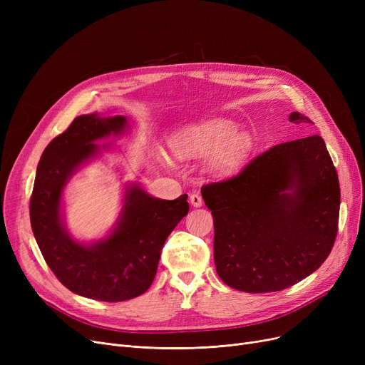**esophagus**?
Masks as SVG:
<instances>
[{
    "mask_svg": "<svg viewBox=\"0 0 365 365\" xmlns=\"http://www.w3.org/2000/svg\"><path fill=\"white\" fill-rule=\"evenodd\" d=\"M189 201L190 204H192L194 207H201L202 205V198L198 195V194H192L189 197Z\"/></svg>",
    "mask_w": 365,
    "mask_h": 365,
    "instance_id": "esophagus-1",
    "label": "esophagus"
}]
</instances>
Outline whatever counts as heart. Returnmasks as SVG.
I'll list each match as a JSON object with an SVG mask.
<instances>
[{"mask_svg": "<svg viewBox=\"0 0 365 365\" xmlns=\"http://www.w3.org/2000/svg\"><path fill=\"white\" fill-rule=\"evenodd\" d=\"M171 150L183 160L212 157L210 170L215 175H231L253 148L252 134L227 120H208L178 131L170 140Z\"/></svg>", "mask_w": 365, "mask_h": 365, "instance_id": "obj_1", "label": "heart"}]
</instances>
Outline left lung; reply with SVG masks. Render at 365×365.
Listing matches in <instances>:
<instances>
[{
	"label": "left lung",
	"mask_w": 365,
	"mask_h": 365,
	"mask_svg": "<svg viewBox=\"0 0 365 365\" xmlns=\"http://www.w3.org/2000/svg\"><path fill=\"white\" fill-rule=\"evenodd\" d=\"M293 124H314L292 112ZM215 220L220 279L245 293L279 292L329 257L339 222L337 171L318 134L263 152L238 176L202 186Z\"/></svg>",
	"instance_id": "obj_1"
}]
</instances>
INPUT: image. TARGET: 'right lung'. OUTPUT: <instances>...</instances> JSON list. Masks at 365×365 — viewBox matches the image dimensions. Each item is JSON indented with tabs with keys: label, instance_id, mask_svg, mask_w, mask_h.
Wrapping results in <instances>:
<instances>
[{
	"label": "right lung",
	"instance_id": "add662e5",
	"mask_svg": "<svg viewBox=\"0 0 365 365\" xmlns=\"http://www.w3.org/2000/svg\"><path fill=\"white\" fill-rule=\"evenodd\" d=\"M124 115H80L44 149L29 204L31 226L48 267L72 293L123 302L143 294L157 275L167 237L187 215V195L160 200L138 183H125L121 212L109 232L96 241L75 240L66 227L63 190L83 165L109 145H98L128 130Z\"/></svg>",
	"mask_w": 365,
	"mask_h": 365
}]
</instances>
